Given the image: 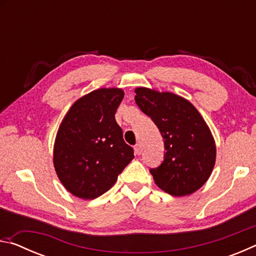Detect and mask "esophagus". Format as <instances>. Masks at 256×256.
Wrapping results in <instances>:
<instances>
[{
	"instance_id": "esophagus-1",
	"label": "esophagus",
	"mask_w": 256,
	"mask_h": 256,
	"mask_svg": "<svg viewBox=\"0 0 256 256\" xmlns=\"http://www.w3.org/2000/svg\"><path fill=\"white\" fill-rule=\"evenodd\" d=\"M134 152H136L138 156H140L142 154V146L141 144H136V146H134Z\"/></svg>"
}]
</instances>
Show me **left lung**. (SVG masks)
<instances>
[{
    "mask_svg": "<svg viewBox=\"0 0 256 256\" xmlns=\"http://www.w3.org/2000/svg\"><path fill=\"white\" fill-rule=\"evenodd\" d=\"M136 102L157 125L164 138V159L150 170L159 188L185 196L204 185L216 164L214 136L204 118L188 99L168 92L138 86Z\"/></svg>",
    "mask_w": 256,
    "mask_h": 256,
    "instance_id": "left-lung-1",
    "label": "left lung"
}]
</instances>
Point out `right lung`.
<instances>
[{"mask_svg":"<svg viewBox=\"0 0 256 256\" xmlns=\"http://www.w3.org/2000/svg\"><path fill=\"white\" fill-rule=\"evenodd\" d=\"M123 97L120 88L94 90L78 99L60 124L54 168L60 183L76 198L100 196L134 158L115 120Z\"/></svg>","mask_w":256,"mask_h":256,"instance_id":"right-lung-1","label":"right lung"}]
</instances>
